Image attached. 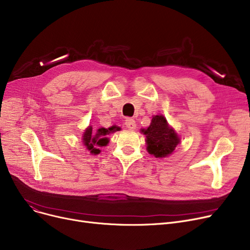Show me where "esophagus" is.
Masks as SVG:
<instances>
[{
  "instance_id": "obj_1",
  "label": "esophagus",
  "mask_w": 250,
  "mask_h": 250,
  "mask_svg": "<svg viewBox=\"0 0 250 250\" xmlns=\"http://www.w3.org/2000/svg\"><path fill=\"white\" fill-rule=\"evenodd\" d=\"M125 125H126V127L129 128V129H135V128L137 127L136 122H135V120H133V118H126Z\"/></svg>"
}]
</instances>
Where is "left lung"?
Listing matches in <instances>:
<instances>
[{
	"label": "left lung",
	"mask_w": 250,
	"mask_h": 250,
	"mask_svg": "<svg viewBox=\"0 0 250 250\" xmlns=\"http://www.w3.org/2000/svg\"><path fill=\"white\" fill-rule=\"evenodd\" d=\"M142 133L146 136L147 151L156 158H163L171 155L180 139L175 130L169 126L163 115H154L147 128H143Z\"/></svg>",
	"instance_id": "1"
}]
</instances>
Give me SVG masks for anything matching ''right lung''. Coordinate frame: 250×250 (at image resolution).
<instances>
[{"label": "right lung", "instance_id": "add662e5", "mask_svg": "<svg viewBox=\"0 0 250 250\" xmlns=\"http://www.w3.org/2000/svg\"><path fill=\"white\" fill-rule=\"evenodd\" d=\"M120 129H121V127H118L116 125H112L111 127H108V128L100 127L94 133L93 130H92V126L90 125L85 129V132L82 136L83 137L82 141H83L84 146L87 148V150L90 151L91 154L97 155L100 153L99 147L106 146L109 143V139L106 136L116 132V130H120Z\"/></svg>", "mask_w": 250, "mask_h": 250}]
</instances>
